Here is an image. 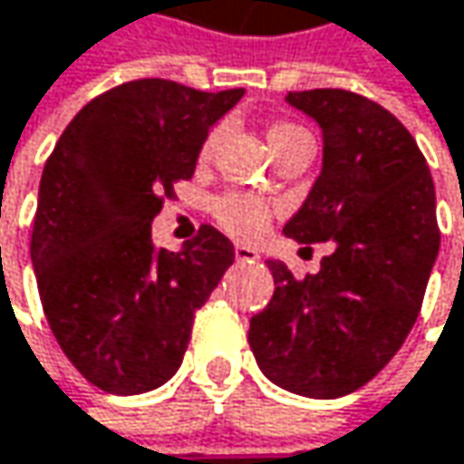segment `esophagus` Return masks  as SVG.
I'll return each instance as SVG.
<instances>
[{
  "mask_svg": "<svg viewBox=\"0 0 464 464\" xmlns=\"http://www.w3.org/2000/svg\"><path fill=\"white\" fill-rule=\"evenodd\" d=\"M234 253H237V261H242V264H256L258 261V250L250 247V245H237Z\"/></svg>",
  "mask_w": 464,
  "mask_h": 464,
  "instance_id": "34e87169",
  "label": "esophagus"
}]
</instances>
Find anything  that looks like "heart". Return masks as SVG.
<instances>
[{"label":"heart","mask_w":464,"mask_h":464,"mask_svg":"<svg viewBox=\"0 0 464 464\" xmlns=\"http://www.w3.org/2000/svg\"><path fill=\"white\" fill-rule=\"evenodd\" d=\"M299 130L302 127H296V124H277V127H272L269 138L275 140V138H283V135L299 132ZM219 132L222 130H211L208 132V138L203 140V149H200L203 154L214 151V146L219 140ZM211 208H214L217 222L225 230H230L234 237H242V239H253V237L264 234L266 225H269V217H272V208H269V203L264 198H258L253 192H239V189L219 195Z\"/></svg>","instance_id":"heart-1"}]
</instances>
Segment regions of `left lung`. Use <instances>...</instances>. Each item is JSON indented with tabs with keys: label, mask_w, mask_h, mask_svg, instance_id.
Wrapping results in <instances>:
<instances>
[{
	"label": "left lung",
	"mask_w": 464,
	"mask_h": 464,
	"mask_svg": "<svg viewBox=\"0 0 464 464\" xmlns=\"http://www.w3.org/2000/svg\"><path fill=\"white\" fill-rule=\"evenodd\" d=\"M285 100L318 121L324 165L283 234L334 242V253L304 280L266 261L275 296L247 340L272 383L337 400L372 381L419 318L440 247L435 184L413 135L383 105L345 89Z\"/></svg>",
	"instance_id": "obj_1"
}]
</instances>
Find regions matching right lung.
I'll return each instance as SVG.
<instances>
[{
	"label": "right lung",
	"instance_id": "obj_1",
	"mask_svg": "<svg viewBox=\"0 0 464 464\" xmlns=\"http://www.w3.org/2000/svg\"><path fill=\"white\" fill-rule=\"evenodd\" d=\"M242 94L121 83L75 113L43 168L32 227L40 302L64 356L108 394L173 378L195 310L234 264V245L211 225L179 253L157 250L151 219Z\"/></svg>",
	"mask_w": 464,
	"mask_h": 464
}]
</instances>
